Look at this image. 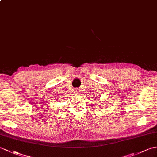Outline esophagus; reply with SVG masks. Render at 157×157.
<instances>
[{
  "label": "esophagus",
  "instance_id": "obj_1",
  "mask_svg": "<svg viewBox=\"0 0 157 157\" xmlns=\"http://www.w3.org/2000/svg\"><path fill=\"white\" fill-rule=\"evenodd\" d=\"M79 93H80V91H79V90L76 91V94H79Z\"/></svg>",
  "mask_w": 157,
  "mask_h": 157
}]
</instances>
